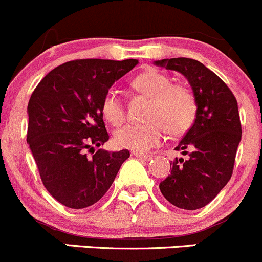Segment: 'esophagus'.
<instances>
[{
  "mask_svg": "<svg viewBox=\"0 0 262 262\" xmlns=\"http://www.w3.org/2000/svg\"><path fill=\"white\" fill-rule=\"evenodd\" d=\"M132 155H134V156H136V158H139L140 160H144V161H150L151 159H152V156H151V155H146V154L132 152Z\"/></svg>",
  "mask_w": 262,
  "mask_h": 262,
  "instance_id": "obj_1",
  "label": "esophagus"
}]
</instances>
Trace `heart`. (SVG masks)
<instances>
[{"label":"heart","mask_w":262,"mask_h":262,"mask_svg":"<svg viewBox=\"0 0 262 262\" xmlns=\"http://www.w3.org/2000/svg\"><path fill=\"white\" fill-rule=\"evenodd\" d=\"M134 87L151 98L146 117L140 125H127L113 135V144L118 149L145 152L163 141L165 130L178 136L193 125L196 102L187 87L172 84L169 75L150 69L134 80ZM101 111L107 122L120 126L125 121V107L115 91H108L102 101Z\"/></svg>","instance_id":"1"}]
</instances>
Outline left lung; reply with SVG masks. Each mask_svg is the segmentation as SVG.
<instances>
[{
    "label": "left lung",
    "instance_id": "1",
    "mask_svg": "<svg viewBox=\"0 0 262 262\" xmlns=\"http://www.w3.org/2000/svg\"><path fill=\"white\" fill-rule=\"evenodd\" d=\"M154 64L184 75L196 102L193 126L175 147L189 158L171 161L170 175L159 185L172 206L194 211L207 206L231 179L242 135L238 106L226 83L201 61L172 58Z\"/></svg>",
    "mask_w": 262,
    "mask_h": 262
}]
</instances>
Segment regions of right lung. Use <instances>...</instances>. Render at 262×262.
I'll list each match as a JSON object with an SVG mask.
<instances>
[{"mask_svg": "<svg viewBox=\"0 0 262 262\" xmlns=\"http://www.w3.org/2000/svg\"><path fill=\"white\" fill-rule=\"evenodd\" d=\"M136 59H80L56 67L32 92L28 104V144L42 184L66 207L82 209L106 194L130 151L99 149L110 136L101 106L116 80ZM94 152V151H93Z\"/></svg>", "mask_w": 262, "mask_h": 262, "instance_id": "right-lung-1", "label": "right lung"}]
</instances>
